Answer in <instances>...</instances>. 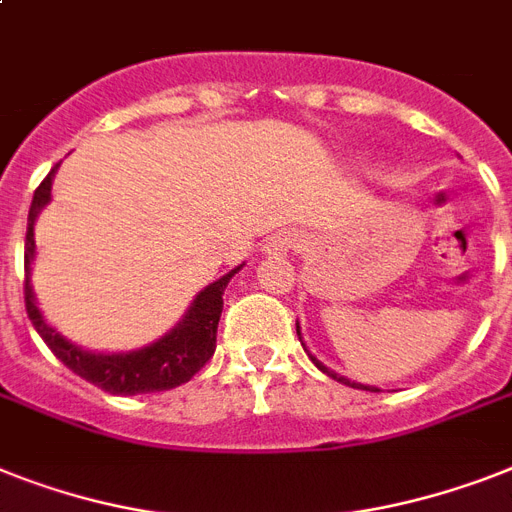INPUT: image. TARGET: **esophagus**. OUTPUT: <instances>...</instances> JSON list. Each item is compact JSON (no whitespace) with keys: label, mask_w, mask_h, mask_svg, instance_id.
I'll return each instance as SVG.
<instances>
[{"label":"esophagus","mask_w":512,"mask_h":512,"mask_svg":"<svg viewBox=\"0 0 512 512\" xmlns=\"http://www.w3.org/2000/svg\"><path fill=\"white\" fill-rule=\"evenodd\" d=\"M299 234H292V231H278V234H273L270 239H265L263 244V252L265 255H286V252H292V249L299 247Z\"/></svg>","instance_id":"34e87169"}]
</instances>
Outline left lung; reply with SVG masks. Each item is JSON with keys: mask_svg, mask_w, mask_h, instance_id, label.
Listing matches in <instances>:
<instances>
[{"mask_svg": "<svg viewBox=\"0 0 512 512\" xmlns=\"http://www.w3.org/2000/svg\"><path fill=\"white\" fill-rule=\"evenodd\" d=\"M297 336H299V342H302V347H305V339H302V331H299V321H297ZM305 352H307V355H310V360H313L315 368H318V371H323V373H326V376H331V378H334V381H339V384L352 386V389H365V392H381V389H378V386H371V384H357V381H350V378L342 376V373L331 371V368H328V365H323L321 360H318V357L313 355V352L307 350V347H305Z\"/></svg>", "mask_w": 512, "mask_h": 512, "instance_id": "8db88e82", "label": "left lung"}]
</instances>
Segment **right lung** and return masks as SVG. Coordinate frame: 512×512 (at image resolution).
I'll return each instance as SVG.
<instances>
[{
    "label": "right lung",
    "instance_id": "right-lung-1",
    "mask_svg": "<svg viewBox=\"0 0 512 512\" xmlns=\"http://www.w3.org/2000/svg\"><path fill=\"white\" fill-rule=\"evenodd\" d=\"M60 165L49 170V176L41 181V186L33 191L31 210H28V234H26V310L33 328L47 342L54 357L65 363L73 373L91 381L99 389L110 394H149L165 392L186 384L202 365L213 357L215 352V334H218V321L223 313V292L234 273L244 268L236 265L226 276L215 278L213 284H207L197 297L191 299L186 313L176 326L165 331L160 339L136 347L126 352H94L86 350L81 344L70 342L68 336H62L52 323L44 318L36 292L31 284V265L36 260V239H33V226L44 207L52 202V181Z\"/></svg>",
    "mask_w": 512,
    "mask_h": 512
}]
</instances>
